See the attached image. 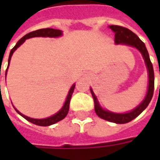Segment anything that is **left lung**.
Segmentation results:
<instances>
[{
	"label": "left lung",
	"mask_w": 160,
	"mask_h": 160,
	"mask_svg": "<svg viewBox=\"0 0 160 160\" xmlns=\"http://www.w3.org/2000/svg\"><path fill=\"white\" fill-rule=\"evenodd\" d=\"M113 32H115V42L117 44L119 43H123V44H128V45L133 46L136 48L142 54V56L145 60V62L147 65L148 71V77H149V84H148V89L147 96L145 99L140 105L134 109L133 111L128 113H123V114H118V113H113L111 111H104L100 107V105L98 102V99L95 94L93 93L92 90L91 89V92L92 95L94 100V108H95V112L96 114L102 119L107 120L111 122H116V123H127L130 122L135 118H137L139 115L141 114L142 111H144L148 105L150 103L152 95H153V91H154V72H153V68L150 61L149 54L148 52V49L145 46V43L141 41L136 34H134L132 31L128 29L126 27L120 26H110Z\"/></svg>",
	"instance_id": "obj_1"
}]
</instances>
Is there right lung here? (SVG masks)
I'll use <instances>...</instances> for the list:
<instances>
[{"mask_svg": "<svg viewBox=\"0 0 160 160\" xmlns=\"http://www.w3.org/2000/svg\"><path fill=\"white\" fill-rule=\"evenodd\" d=\"M62 35V31L57 29H52V28H44V29H39L37 30V31H34V32H29L28 34H26L25 36L23 37L21 39H19L18 41V42L16 43V45L11 49L10 51V55H9L8 58V68L9 62H10V60H11V57H12V53L15 51V49L19 47V46L22 44L23 42L26 41V39L27 38H34V37H49V38H56V37H59ZM7 68V70H8ZM7 72V71H6ZM74 87L75 85H73L71 89L69 90V92L68 94V97L66 98V101H65V104L63 105V107L61 109V111H58L56 114H55L52 117H49L48 118H44V119H34V118H31L26 117L25 115L21 114L19 111H18L16 110V111L19 113L20 116H22L23 118L26 119L27 121L31 122L32 123L36 124V125H38V126H49V125H52V124L56 123L59 121L62 120L63 118H65L67 115H68V110H69V104L70 100H71V97H72V94L73 92V90H74Z\"/></svg>", "mask_w": 160, "mask_h": 160, "instance_id": "1", "label": "right lung"}]
</instances>
